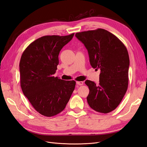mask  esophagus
Wrapping results in <instances>:
<instances>
[{
	"label": "esophagus",
	"instance_id": "1",
	"mask_svg": "<svg viewBox=\"0 0 147 147\" xmlns=\"http://www.w3.org/2000/svg\"><path fill=\"white\" fill-rule=\"evenodd\" d=\"M76 84L79 85H82L84 84V82H82V81H77Z\"/></svg>",
	"mask_w": 147,
	"mask_h": 147
}]
</instances>
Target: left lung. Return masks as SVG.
Returning a JSON list of instances; mask_svg holds the SVG:
<instances>
[{"label": "left lung", "instance_id": "1", "mask_svg": "<svg viewBox=\"0 0 147 147\" xmlns=\"http://www.w3.org/2000/svg\"><path fill=\"white\" fill-rule=\"evenodd\" d=\"M76 37L87 49L93 68L100 69L99 84L86 80L90 93L88 104L94 111L108 113L115 110L126 93L129 59L126 47L104 29L77 32Z\"/></svg>", "mask_w": 147, "mask_h": 147}]
</instances>
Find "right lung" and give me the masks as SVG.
<instances>
[{
	"label": "right lung",
	"mask_w": 147,
	"mask_h": 147,
	"mask_svg": "<svg viewBox=\"0 0 147 147\" xmlns=\"http://www.w3.org/2000/svg\"><path fill=\"white\" fill-rule=\"evenodd\" d=\"M68 36H44L31 43L19 63L22 90L40 115L51 117L62 112L74 90V80L53 76L61 49L73 39Z\"/></svg>",
	"instance_id": "right-lung-1"
}]
</instances>
